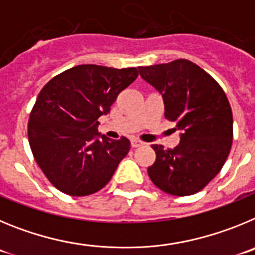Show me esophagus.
I'll use <instances>...</instances> for the list:
<instances>
[{
  "label": "esophagus",
  "mask_w": 255,
  "mask_h": 255,
  "mask_svg": "<svg viewBox=\"0 0 255 255\" xmlns=\"http://www.w3.org/2000/svg\"><path fill=\"white\" fill-rule=\"evenodd\" d=\"M142 144H143V142H142V141H139V139H136V138L130 139V146H132L133 148L139 147V146H142Z\"/></svg>",
  "instance_id": "1"
}]
</instances>
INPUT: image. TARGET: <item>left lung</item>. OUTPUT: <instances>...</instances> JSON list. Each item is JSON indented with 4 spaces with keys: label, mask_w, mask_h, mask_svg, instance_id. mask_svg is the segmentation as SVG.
<instances>
[{
    "label": "left lung",
    "mask_w": 255,
    "mask_h": 255,
    "mask_svg": "<svg viewBox=\"0 0 255 255\" xmlns=\"http://www.w3.org/2000/svg\"><path fill=\"white\" fill-rule=\"evenodd\" d=\"M138 71L161 93L165 118L182 130L174 148L151 144L156 160L148 166V176L171 196L197 193L220 173L230 153L234 133L228 96L210 73L188 59Z\"/></svg>",
    "instance_id": "1"
}]
</instances>
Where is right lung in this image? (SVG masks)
<instances>
[{
  "label": "right lung",
  "instance_id": "1",
  "mask_svg": "<svg viewBox=\"0 0 255 255\" xmlns=\"http://www.w3.org/2000/svg\"><path fill=\"white\" fill-rule=\"evenodd\" d=\"M138 76L136 67L80 65L54 76L30 112L27 138L36 164L62 193L82 197L109 183L129 139L98 138V118Z\"/></svg>",
  "mask_w": 255,
  "mask_h": 255
}]
</instances>
